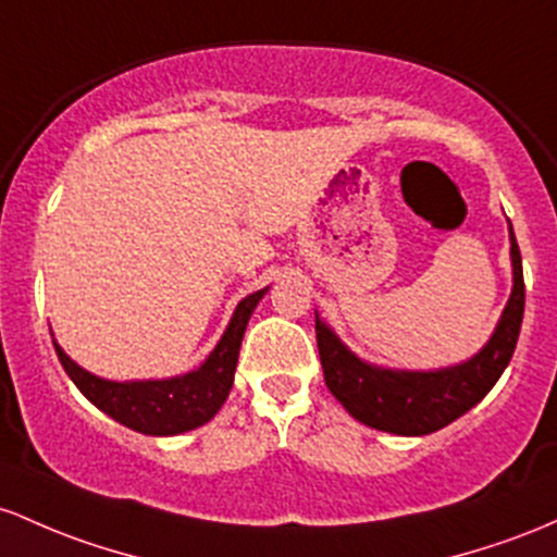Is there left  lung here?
I'll use <instances>...</instances> for the list:
<instances>
[{"label":"left lung","instance_id":"8db88e82","mask_svg":"<svg viewBox=\"0 0 557 557\" xmlns=\"http://www.w3.org/2000/svg\"><path fill=\"white\" fill-rule=\"evenodd\" d=\"M508 234L513 289L490 342L463 362L434 368V371L373 366L358 358L315 312V339L326 386L355 421L389 434L423 436L458 421L497 384L513 358L523 321V299H527L521 252L510 221Z\"/></svg>","mask_w":557,"mask_h":557}]
</instances>
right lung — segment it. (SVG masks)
Returning <instances> with one entry per match:
<instances>
[{"instance_id": "obj_1", "label": "right lung", "mask_w": 557, "mask_h": 557, "mask_svg": "<svg viewBox=\"0 0 557 557\" xmlns=\"http://www.w3.org/2000/svg\"><path fill=\"white\" fill-rule=\"evenodd\" d=\"M265 292L268 286L242 299L215 349L202 360V366L189 373H181V376L147 381H110L94 376L76 360L67 358L58 342H52L62 368L78 386L81 395L97 405L102 413H108L112 421L139 431V434L176 436L205 426L226 403L231 386H234L236 360H239L249 315L265 297Z\"/></svg>"}]
</instances>
